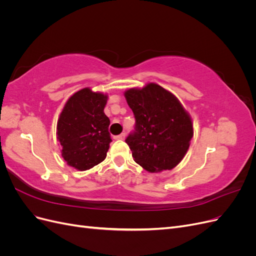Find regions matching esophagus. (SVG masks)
<instances>
[{
    "instance_id": "esophagus-1",
    "label": "esophagus",
    "mask_w": 256,
    "mask_h": 256,
    "mask_svg": "<svg viewBox=\"0 0 256 256\" xmlns=\"http://www.w3.org/2000/svg\"><path fill=\"white\" fill-rule=\"evenodd\" d=\"M125 136H126V134H120L118 136H115L114 138L115 140H125Z\"/></svg>"
}]
</instances>
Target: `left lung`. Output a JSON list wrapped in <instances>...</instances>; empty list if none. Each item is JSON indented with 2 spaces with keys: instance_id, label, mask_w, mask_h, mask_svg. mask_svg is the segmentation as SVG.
Returning a JSON list of instances; mask_svg holds the SVG:
<instances>
[{
  "instance_id": "1",
  "label": "left lung",
  "mask_w": 256,
  "mask_h": 256,
  "mask_svg": "<svg viewBox=\"0 0 256 256\" xmlns=\"http://www.w3.org/2000/svg\"><path fill=\"white\" fill-rule=\"evenodd\" d=\"M124 96L136 118V131L126 138L134 160L150 173L174 168L187 154L193 136L189 112L157 83L128 88Z\"/></svg>"
}]
</instances>
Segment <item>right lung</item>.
I'll return each instance as SVG.
<instances>
[{"label":"right lung","mask_w":256,"mask_h":256,"mask_svg":"<svg viewBox=\"0 0 256 256\" xmlns=\"http://www.w3.org/2000/svg\"><path fill=\"white\" fill-rule=\"evenodd\" d=\"M108 94L84 88L68 98L56 124L62 157L69 166L86 171L102 162L110 148V120L104 110Z\"/></svg>","instance_id":"add662e5"}]
</instances>
